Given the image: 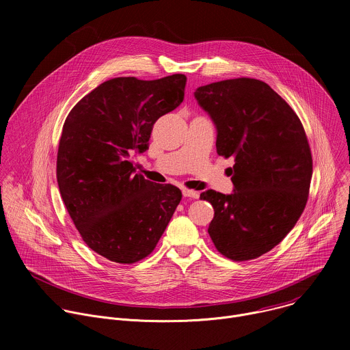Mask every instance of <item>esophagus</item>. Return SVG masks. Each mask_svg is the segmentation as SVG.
<instances>
[{
  "instance_id": "1",
  "label": "esophagus",
  "mask_w": 350,
  "mask_h": 350,
  "mask_svg": "<svg viewBox=\"0 0 350 350\" xmlns=\"http://www.w3.org/2000/svg\"><path fill=\"white\" fill-rule=\"evenodd\" d=\"M183 195L184 196H188V198H199V192L198 191H193V189H188V188H183Z\"/></svg>"
}]
</instances>
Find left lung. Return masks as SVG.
Instances as JSON below:
<instances>
[{
  "label": "left lung",
  "instance_id": "left-lung-1",
  "mask_svg": "<svg viewBox=\"0 0 350 350\" xmlns=\"http://www.w3.org/2000/svg\"><path fill=\"white\" fill-rule=\"evenodd\" d=\"M198 104L217 129V155L234 158V192L208 189V232L226 258L243 262L278 245L301 217L313 161L305 129L293 109L265 81L239 77L196 88Z\"/></svg>",
  "mask_w": 350,
  "mask_h": 350
}]
</instances>
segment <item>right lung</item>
Instances as JSON below:
<instances>
[{
  "label": "right lung",
  "instance_id": "right-lung-1",
  "mask_svg": "<svg viewBox=\"0 0 350 350\" xmlns=\"http://www.w3.org/2000/svg\"><path fill=\"white\" fill-rule=\"evenodd\" d=\"M187 77H116L99 84L69 112L59 139L57 180L83 241L111 262L131 265L151 254L181 191L135 174L131 155L145 152L155 122L184 99Z\"/></svg>",
  "mask_w": 350,
  "mask_h": 350
}]
</instances>
